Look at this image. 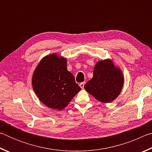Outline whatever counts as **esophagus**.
Masks as SVG:
<instances>
[{
  "label": "esophagus",
  "mask_w": 152,
  "mask_h": 152,
  "mask_svg": "<svg viewBox=\"0 0 152 152\" xmlns=\"http://www.w3.org/2000/svg\"><path fill=\"white\" fill-rule=\"evenodd\" d=\"M84 84H85V82H81V83L79 84V85H80V88H81L82 89H83V88H84Z\"/></svg>",
  "instance_id": "1"
}]
</instances>
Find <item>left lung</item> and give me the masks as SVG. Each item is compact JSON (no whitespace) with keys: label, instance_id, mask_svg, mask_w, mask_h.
Masks as SVG:
<instances>
[{"label":"left lung","instance_id":"obj_1","mask_svg":"<svg viewBox=\"0 0 152 152\" xmlns=\"http://www.w3.org/2000/svg\"><path fill=\"white\" fill-rule=\"evenodd\" d=\"M124 77L119 67L112 60L97 61L93 77L84 85V89L98 101L109 103L116 99L122 91Z\"/></svg>","mask_w":152,"mask_h":152}]
</instances>
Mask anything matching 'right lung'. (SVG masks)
<instances>
[{
    "instance_id": "1",
    "label": "right lung",
    "mask_w": 152,
    "mask_h": 152,
    "mask_svg": "<svg viewBox=\"0 0 152 152\" xmlns=\"http://www.w3.org/2000/svg\"><path fill=\"white\" fill-rule=\"evenodd\" d=\"M32 86L39 101L53 109L68 106L81 88L67 69V60L51 53L43 57L33 72Z\"/></svg>"
}]
</instances>
